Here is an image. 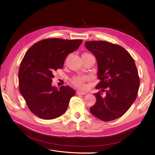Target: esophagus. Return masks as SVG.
Returning <instances> with one entry per match:
<instances>
[{
    "mask_svg": "<svg viewBox=\"0 0 155 155\" xmlns=\"http://www.w3.org/2000/svg\"><path fill=\"white\" fill-rule=\"evenodd\" d=\"M87 92H84V91H77V94L78 95H85L86 94Z\"/></svg>",
    "mask_w": 155,
    "mask_h": 155,
    "instance_id": "34e87169",
    "label": "esophagus"
}]
</instances>
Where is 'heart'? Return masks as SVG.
<instances>
[{"instance_id": "heart-1", "label": "heart", "mask_w": 155, "mask_h": 155, "mask_svg": "<svg viewBox=\"0 0 155 155\" xmlns=\"http://www.w3.org/2000/svg\"><path fill=\"white\" fill-rule=\"evenodd\" d=\"M88 76H85V75H81V76H76L73 77L70 81H71L73 85L74 86H76V87L79 88H84L85 87V83L88 80Z\"/></svg>"}]
</instances>
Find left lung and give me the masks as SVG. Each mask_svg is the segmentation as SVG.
Returning a JSON list of instances; mask_svg holds the SVG:
<instances>
[{"label": "left lung", "instance_id": "obj_1", "mask_svg": "<svg viewBox=\"0 0 155 155\" xmlns=\"http://www.w3.org/2000/svg\"><path fill=\"white\" fill-rule=\"evenodd\" d=\"M86 48L95 55L97 78L96 101L91 113L110 121L122 116L137 99L140 86L138 72L132 56L122 46L104 41H87Z\"/></svg>", "mask_w": 155, "mask_h": 155}]
</instances>
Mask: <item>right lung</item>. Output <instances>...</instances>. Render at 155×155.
I'll return each mask as SVG.
<instances>
[{
    "label": "right lung",
    "mask_w": 155,
    "mask_h": 155,
    "mask_svg": "<svg viewBox=\"0 0 155 155\" xmlns=\"http://www.w3.org/2000/svg\"><path fill=\"white\" fill-rule=\"evenodd\" d=\"M82 39L50 38L33 45L25 54L18 70L21 95L32 113L44 120H52L67 109L74 90L68 86H51L54 74L62 68L68 54L77 50Z\"/></svg>",
    "instance_id": "add662e5"
}]
</instances>
